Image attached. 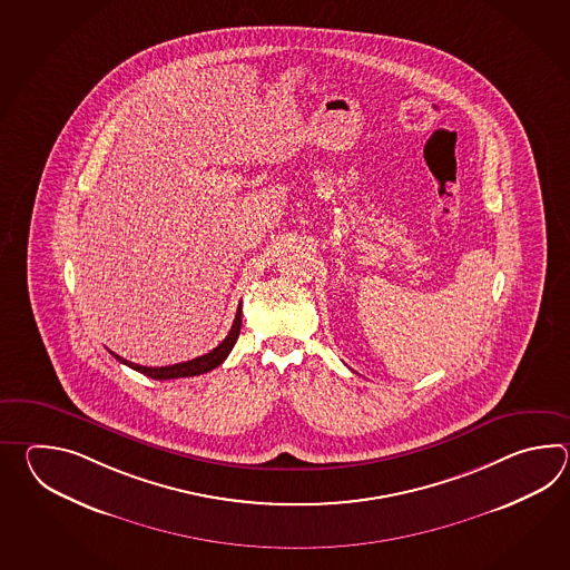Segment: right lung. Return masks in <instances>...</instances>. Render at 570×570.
<instances>
[{
  "mask_svg": "<svg viewBox=\"0 0 570 570\" xmlns=\"http://www.w3.org/2000/svg\"><path fill=\"white\" fill-rule=\"evenodd\" d=\"M240 326H243V307L238 305V312H236V317H234V324H232L228 336L222 340L214 351L207 352L204 356H197L194 361L170 364V366H142V364L130 363V361L121 358L118 354H114L111 351L109 352H111V356H114L116 361L128 364V366L134 368V371H138V373H142V375L150 376V379H157V381L181 379V376L204 375V373L214 371L216 366H219V364L226 361V356L230 354L232 348H234V344H236V340H238Z\"/></svg>",
  "mask_w": 570,
  "mask_h": 570,
  "instance_id": "add662e5",
  "label": "right lung"
}]
</instances>
